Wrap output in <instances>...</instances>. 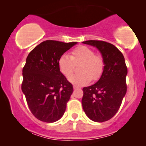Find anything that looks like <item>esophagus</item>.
<instances>
[{
  "label": "esophagus",
  "mask_w": 146,
  "mask_h": 146,
  "mask_svg": "<svg viewBox=\"0 0 146 146\" xmlns=\"http://www.w3.org/2000/svg\"><path fill=\"white\" fill-rule=\"evenodd\" d=\"M73 88H74L75 90H76V89H78V88H80V87L77 86H73Z\"/></svg>",
  "instance_id": "obj_1"
}]
</instances>
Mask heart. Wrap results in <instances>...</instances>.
<instances>
[{"mask_svg":"<svg viewBox=\"0 0 146 146\" xmlns=\"http://www.w3.org/2000/svg\"><path fill=\"white\" fill-rule=\"evenodd\" d=\"M82 63L79 68L81 73L72 75L68 78V81L77 86L87 84L93 80H98L103 73V58L100 55L95 54L93 50L85 46H80L71 51V56L62 54L58 60L60 71L64 76L68 77L74 71L75 64Z\"/></svg>","mask_w":146,"mask_h":146,"instance_id":"obj_1","label":"heart"}]
</instances>
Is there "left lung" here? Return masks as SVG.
Wrapping results in <instances>:
<instances>
[{"label": "left lung", "mask_w": 146, "mask_h": 146, "mask_svg": "<svg viewBox=\"0 0 146 146\" xmlns=\"http://www.w3.org/2000/svg\"><path fill=\"white\" fill-rule=\"evenodd\" d=\"M83 43L98 48L104 63L100 80L92 86L83 88L84 111L92 121H108L119 109L126 93L128 70L124 57L116 46L106 42L87 40Z\"/></svg>", "instance_id": "8db88e82"}]
</instances>
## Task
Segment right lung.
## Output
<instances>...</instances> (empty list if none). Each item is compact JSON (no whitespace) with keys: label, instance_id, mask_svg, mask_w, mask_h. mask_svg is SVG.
Here are the masks:
<instances>
[{"label":"right lung","instance_id":"add662e5","mask_svg":"<svg viewBox=\"0 0 146 146\" xmlns=\"http://www.w3.org/2000/svg\"><path fill=\"white\" fill-rule=\"evenodd\" d=\"M78 42L46 40L28 55L23 69L22 91L31 113L53 123L63 116L73 93V85L60 71L58 60Z\"/></svg>","mask_w":146,"mask_h":146}]
</instances>
